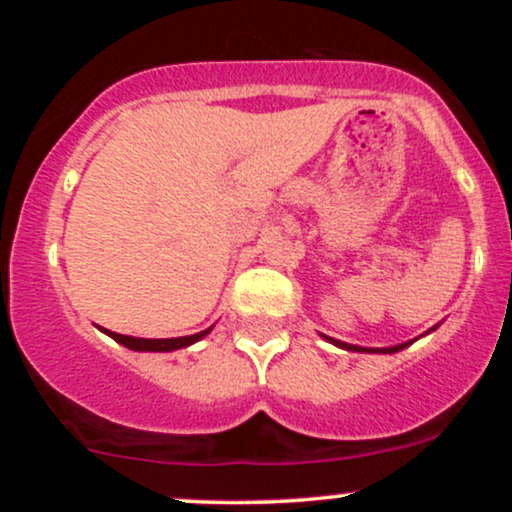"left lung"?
I'll use <instances>...</instances> for the list:
<instances>
[{
  "label": "left lung",
  "mask_w": 512,
  "mask_h": 512,
  "mask_svg": "<svg viewBox=\"0 0 512 512\" xmlns=\"http://www.w3.org/2000/svg\"><path fill=\"white\" fill-rule=\"evenodd\" d=\"M436 327H438V325H436ZM436 327H431V330H428V332H433V330H436ZM428 332H426V334H428ZM322 339H327V342H330V344L339 346V349H346V351H358V354H397V351L407 349V346H409L411 342H416V339H411V342H404V344H395V346H383V349H370V346H356V344H346V342H339V339H334V337H327V334H322Z\"/></svg>",
  "instance_id": "left-lung-1"
}]
</instances>
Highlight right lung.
Here are the masks:
<instances>
[{
	"label": "right lung",
	"instance_id": "obj_1",
	"mask_svg": "<svg viewBox=\"0 0 512 512\" xmlns=\"http://www.w3.org/2000/svg\"><path fill=\"white\" fill-rule=\"evenodd\" d=\"M98 330L108 334L110 339H115L117 344L127 346V349L132 351H178V349H185V346L199 342V339H204L207 334L214 330V325L207 327V330L197 332V334H190V337H173V339H142V337H129V334H117V332H110V330H103V327H98Z\"/></svg>",
	"mask_w": 512,
	"mask_h": 512
}]
</instances>
